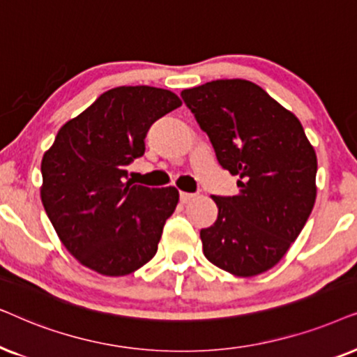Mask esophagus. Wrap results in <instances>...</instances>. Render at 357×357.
Returning a JSON list of instances; mask_svg holds the SVG:
<instances>
[{
  "mask_svg": "<svg viewBox=\"0 0 357 357\" xmlns=\"http://www.w3.org/2000/svg\"><path fill=\"white\" fill-rule=\"evenodd\" d=\"M179 197H181V202H189V201H192L194 197H196V194H192V192H181L179 194Z\"/></svg>",
  "mask_w": 357,
  "mask_h": 357,
  "instance_id": "1",
  "label": "esophagus"
}]
</instances>
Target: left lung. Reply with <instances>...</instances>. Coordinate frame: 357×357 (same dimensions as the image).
Instances as JSON below:
<instances>
[{
	"instance_id": "1",
	"label": "left lung",
	"mask_w": 357,
	"mask_h": 357,
	"mask_svg": "<svg viewBox=\"0 0 357 357\" xmlns=\"http://www.w3.org/2000/svg\"><path fill=\"white\" fill-rule=\"evenodd\" d=\"M183 101L206 132L218 163L238 176V196H212L215 223L201 230L206 258L251 278L282 259L317 197V155L302 123L263 88L215 79L184 89Z\"/></svg>"
}]
</instances>
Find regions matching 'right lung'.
<instances>
[{"label": "right lung", "instance_id": "right-lung-1", "mask_svg": "<svg viewBox=\"0 0 357 357\" xmlns=\"http://www.w3.org/2000/svg\"><path fill=\"white\" fill-rule=\"evenodd\" d=\"M179 106L168 89H109L66 122L45 151L42 204L61 243L86 268L126 275L155 256L179 192L126 183V168L145 153L151 123Z\"/></svg>", "mask_w": 357, "mask_h": 357}]
</instances>
